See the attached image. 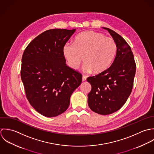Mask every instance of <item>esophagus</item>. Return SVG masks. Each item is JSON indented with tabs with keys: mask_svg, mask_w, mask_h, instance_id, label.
I'll list each match as a JSON object with an SVG mask.
<instances>
[{
	"mask_svg": "<svg viewBox=\"0 0 154 154\" xmlns=\"http://www.w3.org/2000/svg\"><path fill=\"white\" fill-rule=\"evenodd\" d=\"M86 80V77L85 76V75H83V77H82V81L85 82Z\"/></svg>",
	"mask_w": 154,
	"mask_h": 154,
	"instance_id": "esophagus-1",
	"label": "esophagus"
}]
</instances>
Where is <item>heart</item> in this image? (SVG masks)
Listing matches in <instances>:
<instances>
[{"mask_svg":"<svg viewBox=\"0 0 154 154\" xmlns=\"http://www.w3.org/2000/svg\"><path fill=\"white\" fill-rule=\"evenodd\" d=\"M117 52L115 40L110 37L93 31H84L75 38L74 43L67 42L62 54L67 65L73 69L79 68L83 61L84 72L96 74L107 69L112 63Z\"/></svg>","mask_w":154,"mask_h":154,"instance_id":"1","label":"heart"}]
</instances>
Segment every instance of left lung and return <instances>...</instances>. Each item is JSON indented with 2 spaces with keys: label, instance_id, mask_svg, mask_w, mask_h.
Masks as SVG:
<instances>
[{
  "label": "left lung",
  "instance_id": "1",
  "mask_svg": "<svg viewBox=\"0 0 154 154\" xmlns=\"http://www.w3.org/2000/svg\"><path fill=\"white\" fill-rule=\"evenodd\" d=\"M103 29L115 40L117 52L107 69L87 79L92 86L88 94V105L96 113L108 115L119 110L126 102L132 91L136 68L133 52L126 41L116 32Z\"/></svg>",
  "mask_w": 154,
  "mask_h": 154
}]
</instances>
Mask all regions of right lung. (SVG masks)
I'll return each instance as SVG.
<instances>
[{"instance_id":"add662e5","label":"right lung","mask_w":154,"mask_h":154,"mask_svg":"<svg viewBox=\"0 0 154 154\" xmlns=\"http://www.w3.org/2000/svg\"><path fill=\"white\" fill-rule=\"evenodd\" d=\"M75 29H51L32 40L22 57L21 77L26 97L38 113L54 117L65 112L82 75L65 63V43Z\"/></svg>"}]
</instances>
